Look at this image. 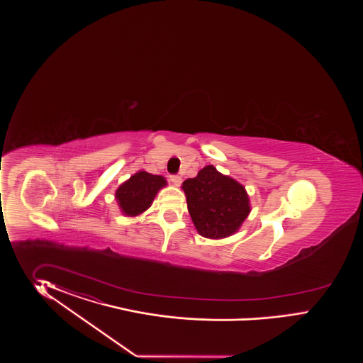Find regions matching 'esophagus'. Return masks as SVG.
Masks as SVG:
<instances>
[{"mask_svg": "<svg viewBox=\"0 0 363 363\" xmlns=\"http://www.w3.org/2000/svg\"><path fill=\"white\" fill-rule=\"evenodd\" d=\"M170 181H172L174 185H177V186H179L181 182H182L181 177L178 176V174H172V176H170Z\"/></svg>", "mask_w": 363, "mask_h": 363, "instance_id": "34e87169", "label": "esophagus"}]
</instances>
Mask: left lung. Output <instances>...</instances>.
Instances as JSON below:
<instances>
[{"instance_id": "1", "label": "left lung", "mask_w": 363, "mask_h": 363, "mask_svg": "<svg viewBox=\"0 0 363 363\" xmlns=\"http://www.w3.org/2000/svg\"><path fill=\"white\" fill-rule=\"evenodd\" d=\"M182 189L193 223L206 238L229 237L250 213L245 187L214 166H205L196 178L184 181Z\"/></svg>"}]
</instances>
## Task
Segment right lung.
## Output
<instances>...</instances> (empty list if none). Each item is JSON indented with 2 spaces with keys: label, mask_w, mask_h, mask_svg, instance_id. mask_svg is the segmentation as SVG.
<instances>
[{
  "label": "right lung",
  "mask_w": 363,
  "mask_h": 363,
  "mask_svg": "<svg viewBox=\"0 0 363 363\" xmlns=\"http://www.w3.org/2000/svg\"><path fill=\"white\" fill-rule=\"evenodd\" d=\"M165 178L138 172L116 191V198L126 216H138L152 205L157 191L165 186Z\"/></svg>",
  "instance_id": "1"
}]
</instances>
